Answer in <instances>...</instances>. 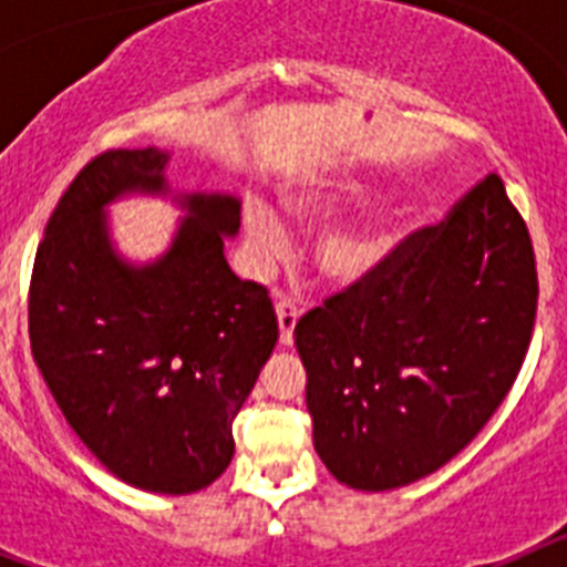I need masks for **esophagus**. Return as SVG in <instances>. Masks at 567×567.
Returning a JSON list of instances; mask_svg holds the SVG:
<instances>
[{
  "instance_id": "34e87169",
  "label": "esophagus",
  "mask_w": 567,
  "mask_h": 567,
  "mask_svg": "<svg viewBox=\"0 0 567 567\" xmlns=\"http://www.w3.org/2000/svg\"><path fill=\"white\" fill-rule=\"evenodd\" d=\"M275 312H278V327H280V346H292L295 340V323H298L300 318V309L295 307L292 300L280 298L278 303H275Z\"/></svg>"
}]
</instances>
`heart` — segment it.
Wrapping results in <instances>:
<instances>
[{"mask_svg": "<svg viewBox=\"0 0 567 567\" xmlns=\"http://www.w3.org/2000/svg\"><path fill=\"white\" fill-rule=\"evenodd\" d=\"M363 198V189L354 187V184L327 182L312 184L303 193L292 195L287 207L295 218L315 224L327 221L332 215L343 213L346 207L360 204ZM247 233L252 247L264 255L280 252L287 244V229L278 221V215L269 213L267 207L247 209ZM394 244H398V227L389 218L334 229L315 249V267L334 287H354V284H363L365 278H372L383 267Z\"/></svg>", "mask_w": 567, "mask_h": 567, "instance_id": "1", "label": "heart"}]
</instances>
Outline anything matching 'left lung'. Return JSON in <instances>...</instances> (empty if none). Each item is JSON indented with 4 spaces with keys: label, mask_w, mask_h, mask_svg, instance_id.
Here are the masks:
<instances>
[{
    "label": "left lung",
    "mask_w": 567,
    "mask_h": 567,
    "mask_svg": "<svg viewBox=\"0 0 567 567\" xmlns=\"http://www.w3.org/2000/svg\"><path fill=\"white\" fill-rule=\"evenodd\" d=\"M523 215L488 173L437 227L295 327L315 452L340 483L389 491L443 468L497 412L537 318Z\"/></svg>",
    "instance_id": "8db88e82"
}]
</instances>
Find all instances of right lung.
Segmentation results:
<instances>
[{
    "label": "right lung",
    "mask_w": 567,
    "mask_h": 567,
    "mask_svg": "<svg viewBox=\"0 0 567 567\" xmlns=\"http://www.w3.org/2000/svg\"><path fill=\"white\" fill-rule=\"evenodd\" d=\"M169 155L107 150L50 215L28 295L30 352L70 429L124 483L193 494L235 454L233 420L278 343L267 287L240 280L224 238L240 202L184 195L167 252L133 267L110 244L104 207L167 193Z\"/></svg>",
    "instance_id": "1"
}]
</instances>
